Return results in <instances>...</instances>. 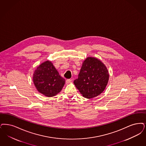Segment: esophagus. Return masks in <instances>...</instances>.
I'll return each instance as SVG.
<instances>
[{
  "label": "esophagus",
  "mask_w": 146,
  "mask_h": 146,
  "mask_svg": "<svg viewBox=\"0 0 146 146\" xmlns=\"http://www.w3.org/2000/svg\"><path fill=\"white\" fill-rule=\"evenodd\" d=\"M70 82H71V80L70 79H67L66 80V84L67 85V84H69L70 83Z\"/></svg>",
  "instance_id": "esophagus-1"
}]
</instances>
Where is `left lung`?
I'll return each instance as SVG.
<instances>
[{"instance_id":"1","label":"left lung","mask_w":146,"mask_h":146,"mask_svg":"<svg viewBox=\"0 0 146 146\" xmlns=\"http://www.w3.org/2000/svg\"><path fill=\"white\" fill-rule=\"evenodd\" d=\"M109 78L105 64L98 58L88 57L84 61L78 78L74 84L84 97L91 99L104 91Z\"/></svg>"}]
</instances>
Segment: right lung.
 Wrapping results in <instances>:
<instances>
[{"label": "right lung", "mask_w": 146, "mask_h": 146, "mask_svg": "<svg viewBox=\"0 0 146 146\" xmlns=\"http://www.w3.org/2000/svg\"><path fill=\"white\" fill-rule=\"evenodd\" d=\"M33 79L37 90L48 97L58 94L65 84L64 79L59 75L52 62L48 60L37 67Z\"/></svg>", "instance_id": "add662e5"}]
</instances>
